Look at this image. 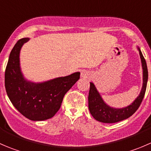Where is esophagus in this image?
Here are the masks:
<instances>
[{"instance_id": "esophagus-1", "label": "esophagus", "mask_w": 151, "mask_h": 151, "mask_svg": "<svg viewBox=\"0 0 151 151\" xmlns=\"http://www.w3.org/2000/svg\"><path fill=\"white\" fill-rule=\"evenodd\" d=\"M88 76H89V74H88V72L87 71H85V70H83V71H81V77H82L86 78V77H88Z\"/></svg>"}]
</instances>
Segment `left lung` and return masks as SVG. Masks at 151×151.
<instances>
[{
  "label": "left lung",
  "instance_id": "left-lung-1",
  "mask_svg": "<svg viewBox=\"0 0 151 151\" xmlns=\"http://www.w3.org/2000/svg\"><path fill=\"white\" fill-rule=\"evenodd\" d=\"M138 50L139 52L143 69V85L140 94L132 104L122 109H115V108L110 107L107 104H105L104 101H103L93 83H90L88 108L92 116L96 121L106 123L119 122L132 116L140 106L145 96V93L147 78H148V72H147L145 59L143 57L142 53L139 48H138Z\"/></svg>",
  "mask_w": 151,
  "mask_h": 151
}]
</instances>
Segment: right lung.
<instances>
[{
	"label": "right lung",
	"instance_id": "1",
	"mask_svg": "<svg viewBox=\"0 0 151 151\" xmlns=\"http://www.w3.org/2000/svg\"><path fill=\"white\" fill-rule=\"evenodd\" d=\"M29 40L21 39L10 53L5 71V88L14 107L31 121L51 118L59 110L67 91L80 79V73L58 77L42 83H33L24 79L19 67V52Z\"/></svg>",
	"mask_w": 151,
	"mask_h": 151
}]
</instances>
